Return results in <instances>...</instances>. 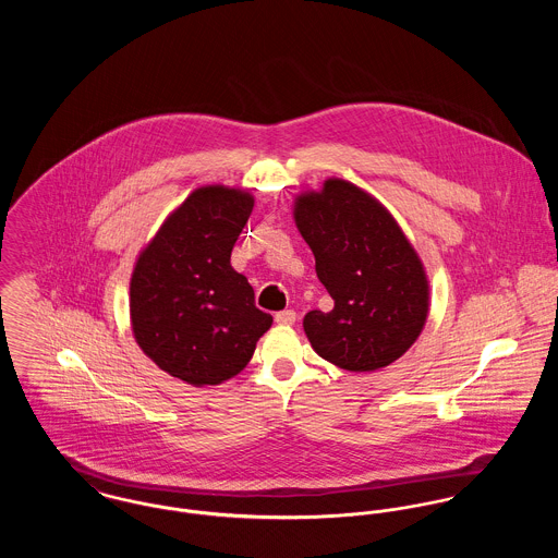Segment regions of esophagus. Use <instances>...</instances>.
I'll return each instance as SVG.
<instances>
[{"mask_svg":"<svg viewBox=\"0 0 558 558\" xmlns=\"http://www.w3.org/2000/svg\"><path fill=\"white\" fill-rule=\"evenodd\" d=\"M275 322H277V324H281V326H292V324L296 322V312H292V310H283V312H279V314L275 316Z\"/></svg>","mask_w":558,"mask_h":558,"instance_id":"1","label":"esophagus"}]
</instances>
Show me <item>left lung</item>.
Wrapping results in <instances>:
<instances>
[{"mask_svg": "<svg viewBox=\"0 0 558 558\" xmlns=\"http://www.w3.org/2000/svg\"><path fill=\"white\" fill-rule=\"evenodd\" d=\"M294 221L335 301L303 326L319 356L348 372L391 365L416 341L429 312V283L391 213L352 182L328 178L301 193Z\"/></svg>", "mask_w": 558, "mask_h": 558, "instance_id": "1", "label": "left lung"}]
</instances>
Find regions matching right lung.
<instances>
[{
  "mask_svg": "<svg viewBox=\"0 0 558 558\" xmlns=\"http://www.w3.org/2000/svg\"><path fill=\"white\" fill-rule=\"evenodd\" d=\"M251 210L246 191L195 189L135 262L129 301L135 341L186 385L234 378L272 324L255 307L246 277L230 264Z\"/></svg>",
  "mask_w": 558,
  "mask_h": 558,
  "instance_id": "obj_1",
  "label": "right lung"
}]
</instances>
